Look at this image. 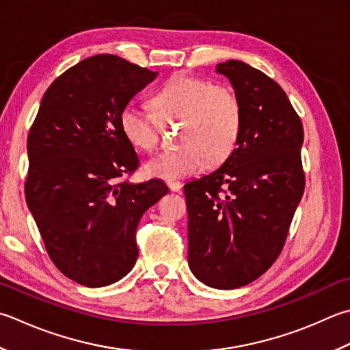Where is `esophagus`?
Returning a JSON list of instances; mask_svg holds the SVG:
<instances>
[{
  "label": "esophagus",
  "mask_w": 350,
  "mask_h": 350,
  "mask_svg": "<svg viewBox=\"0 0 350 350\" xmlns=\"http://www.w3.org/2000/svg\"><path fill=\"white\" fill-rule=\"evenodd\" d=\"M167 187H168L171 191H174V193H177V191H180L182 183H180L179 180H167Z\"/></svg>",
  "instance_id": "1"
}]
</instances>
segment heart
<instances>
[{
  "mask_svg": "<svg viewBox=\"0 0 350 350\" xmlns=\"http://www.w3.org/2000/svg\"><path fill=\"white\" fill-rule=\"evenodd\" d=\"M156 113L130 101L120 113L127 141L146 153L159 146L162 122L182 121L179 146L153 157L147 173L161 179L196 174L224 161L237 146L243 127V105L234 89L196 75H176L153 97Z\"/></svg>",
  "mask_w": 350,
  "mask_h": 350,
  "instance_id": "1",
  "label": "heart"
}]
</instances>
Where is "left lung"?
<instances>
[{
  "instance_id": "8db88e82",
  "label": "left lung",
  "mask_w": 350,
  "mask_h": 350,
  "mask_svg": "<svg viewBox=\"0 0 350 350\" xmlns=\"http://www.w3.org/2000/svg\"><path fill=\"white\" fill-rule=\"evenodd\" d=\"M243 105L237 147L214 173L185 185L188 262L214 288L244 286L282 252L305 189L300 116L275 80L244 62L217 66Z\"/></svg>"
}]
</instances>
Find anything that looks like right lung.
I'll list each match as a JSON object with an SVG mask.
<instances>
[{
	"instance_id": "right-lung-1",
	"label": "right lung",
	"mask_w": 350,
	"mask_h": 350,
	"mask_svg": "<svg viewBox=\"0 0 350 350\" xmlns=\"http://www.w3.org/2000/svg\"><path fill=\"white\" fill-rule=\"evenodd\" d=\"M156 75L113 54L88 57L53 81L30 127L25 200L53 264L80 285L132 270L141 217L168 193L157 179L129 182L139 157L120 126Z\"/></svg>"
}]
</instances>
